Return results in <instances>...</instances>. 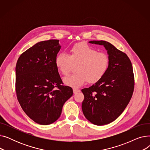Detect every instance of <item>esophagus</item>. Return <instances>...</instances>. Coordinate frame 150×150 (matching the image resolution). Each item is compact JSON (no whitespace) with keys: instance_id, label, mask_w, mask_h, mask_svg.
Wrapping results in <instances>:
<instances>
[{"instance_id":"esophagus-1","label":"esophagus","mask_w":150,"mask_h":150,"mask_svg":"<svg viewBox=\"0 0 150 150\" xmlns=\"http://www.w3.org/2000/svg\"><path fill=\"white\" fill-rule=\"evenodd\" d=\"M73 91H74V93L75 94V93H77L78 92H79L80 91L79 89H74Z\"/></svg>"}]
</instances>
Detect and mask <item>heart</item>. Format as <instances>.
<instances>
[{"label":"heart","instance_id":"obj_1","mask_svg":"<svg viewBox=\"0 0 150 150\" xmlns=\"http://www.w3.org/2000/svg\"><path fill=\"white\" fill-rule=\"evenodd\" d=\"M55 64L59 72L67 75L76 67V74L69 75L63 80L64 83L74 88H79L87 81L93 84L100 81L106 73L109 64L108 55L84 42L74 44L70 50V54H58Z\"/></svg>","mask_w":150,"mask_h":150}]
</instances>
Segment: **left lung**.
Instances as JSON below:
<instances>
[{"mask_svg":"<svg viewBox=\"0 0 150 150\" xmlns=\"http://www.w3.org/2000/svg\"><path fill=\"white\" fill-rule=\"evenodd\" d=\"M103 45L108 51L109 64L101 79L89 88L81 90L84 99L83 112L90 122L104 125L114 121L123 112L132 97L134 88L131 62L123 52L105 41H91Z\"/></svg>","mask_w":150,"mask_h":150,"instance_id":"1","label":"left lung"}]
</instances>
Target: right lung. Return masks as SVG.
I'll return each instance as SVG.
<instances>
[{
	"label": "right lung",
	"instance_id": "right-lung-1",
	"mask_svg": "<svg viewBox=\"0 0 150 150\" xmlns=\"http://www.w3.org/2000/svg\"><path fill=\"white\" fill-rule=\"evenodd\" d=\"M58 39L38 42L21 54L16 66V92L23 111L35 122L50 125L60 117L72 88L63 85L55 58Z\"/></svg>",
	"mask_w": 150,
	"mask_h": 150
}]
</instances>
